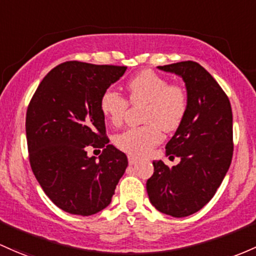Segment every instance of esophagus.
I'll use <instances>...</instances> for the list:
<instances>
[{"label":"esophagus","mask_w":256,"mask_h":256,"mask_svg":"<svg viewBox=\"0 0 256 256\" xmlns=\"http://www.w3.org/2000/svg\"><path fill=\"white\" fill-rule=\"evenodd\" d=\"M136 162H137V159L136 158H134V156H128V164H130V165H134V164H136Z\"/></svg>","instance_id":"34e87169"}]
</instances>
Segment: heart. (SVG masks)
Wrapping results in <instances>:
<instances>
[{"label":"heart","mask_w":256,"mask_h":256,"mask_svg":"<svg viewBox=\"0 0 256 256\" xmlns=\"http://www.w3.org/2000/svg\"><path fill=\"white\" fill-rule=\"evenodd\" d=\"M131 104H144V125L130 128L114 136V146L131 156H144L162 141V130L172 132L184 122L188 109L187 90L169 84L153 70H143L128 82ZM128 102L116 90L106 88L100 100V112L112 125L122 124Z\"/></svg>","instance_id":"b5f03b06"}]
</instances>
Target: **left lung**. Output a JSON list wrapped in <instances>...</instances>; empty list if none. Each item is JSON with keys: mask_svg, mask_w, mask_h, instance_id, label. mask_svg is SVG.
Listing matches in <instances>:
<instances>
[{"mask_svg": "<svg viewBox=\"0 0 256 256\" xmlns=\"http://www.w3.org/2000/svg\"><path fill=\"white\" fill-rule=\"evenodd\" d=\"M184 78L188 109L184 122L168 142L166 156L181 162L169 168L153 162L147 181L152 206L162 214L184 218L200 210L220 187L233 156L232 109L216 80L196 62L158 66Z\"/></svg>", "mask_w": 256, "mask_h": 256, "instance_id": "left-lung-1", "label": "left lung"}]
</instances>
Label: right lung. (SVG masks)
<instances>
[{"label": "right lung", "instance_id": "right-lung-1", "mask_svg": "<svg viewBox=\"0 0 256 256\" xmlns=\"http://www.w3.org/2000/svg\"><path fill=\"white\" fill-rule=\"evenodd\" d=\"M128 66L69 60L53 68L26 110L30 166L50 200L69 214L90 216L110 204L128 156L109 144L100 100ZM88 146L103 148L90 158Z\"/></svg>", "mask_w": 256, "mask_h": 256}]
</instances>
